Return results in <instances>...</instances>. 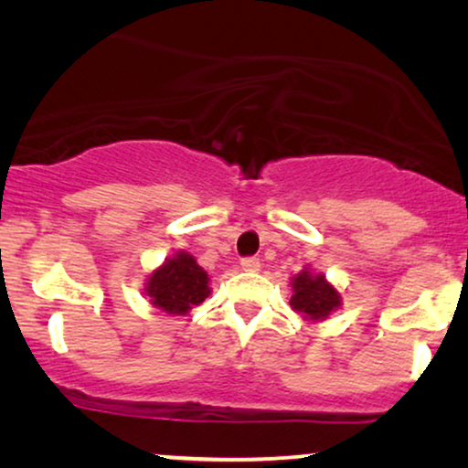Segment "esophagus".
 <instances>
[{
    "mask_svg": "<svg viewBox=\"0 0 468 468\" xmlns=\"http://www.w3.org/2000/svg\"><path fill=\"white\" fill-rule=\"evenodd\" d=\"M240 268H242V271H247V272H258L261 264H260L258 258H245L240 261Z\"/></svg>",
    "mask_w": 468,
    "mask_h": 468,
    "instance_id": "obj_1",
    "label": "esophagus"
}]
</instances>
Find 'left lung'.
Here are the masks:
<instances>
[{
  "mask_svg": "<svg viewBox=\"0 0 468 468\" xmlns=\"http://www.w3.org/2000/svg\"><path fill=\"white\" fill-rule=\"evenodd\" d=\"M292 309L298 313L304 322H324L332 313L341 309V292L325 279V274L315 272L304 266L296 277H292Z\"/></svg>",
  "mask_w": 468,
  "mask_h": 468,
  "instance_id": "8db88e82",
  "label": "left lung"
}]
</instances>
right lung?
Returning <instances> with one entry per match:
<instances>
[{"label": "right lung", "instance_id": "obj_1", "mask_svg": "<svg viewBox=\"0 0 468 468\" xmlns=\"http://www.w3.org/2000/svg\"><path fill=\"white\" fill-rule=\"evenodd\" d=\"M208 272L187 251H176L172 258L149 274L144 296L155 309L168 315H187L210 296Z\"/></svg>", "mask_w": 468, "mask_h": 468}]
</instances>
